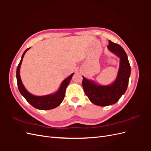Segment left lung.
<instances>
[{"label":"left lung","instance_id":"obj_1","mask_svg":"<svg viewBox=\"0 0 151 151\" xmlns=\"http://www.w3.org/2000/svg\"><path fill=\"white\" fill-rule=\"evenodd\" d=\"M108 50L120 58V66L115 81L109 85L97 84L93 81L83 77L84 93L91 103L99 106H106L116 103L125 93L130 76V65L125 50L120 45L109 41Z\"/></svg>","mask_w":151,"mask_h":151}]
</instances>
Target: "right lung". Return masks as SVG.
<instances>
[{
    "instance_id": "obj_1",
    "label": "right lung",
    "mask_w": 151,
    "mask_h": 151,
    "mask_svg": "<svg viewBox=\"0 0 151 151\" xmlns=\"http://www.w3.org/2000/svg\"><path fill=\"white\" fill-rule=\"evenodd\" d=\"M29 48H27L23 53V54H22L21 61L17 67L16 78L18 89H19V92L22 96H23L26 99V101L34 108L38 109H42V110H48V109H53L58 106L63 101L65 94L66 88L68 84H69L73 75H74V73H72L70 76L67 77V78L62 82L60 86V88H59V89L56 93L48 95L42 96H38L31 94L26 90L23 84H22L19 73L22 59H23L26 52L28 51Z\"/></svg>"
}]
</instances>
